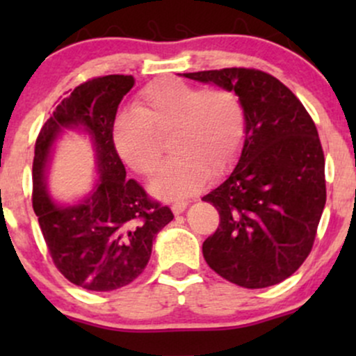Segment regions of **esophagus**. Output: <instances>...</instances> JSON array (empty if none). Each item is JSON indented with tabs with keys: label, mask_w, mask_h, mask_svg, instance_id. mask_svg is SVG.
I'll return each mask as SVG.
<instances>
[{
	"label": "esophagus",
	"mask_w": 356,
	"mask_h": 356,
	"mask_svg": "<svg viewBox=\"0 0 356 356\" xmlns=\"http://www.w3.org/2000/svg\"><path fill=\"white\" fill-rule=\"evenodd\" d=\"M170 209H172V212H174V214H175V216L182 214V212L187 209V202H184V201L174 202V204H172V207H170Z\"/></svg>",
	"instance_id": "1"
}]
</instances>
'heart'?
Here are the masks:
<instances>
[{
    "instance_id": "b5f03b06",
    "label": "heart",
    "mask_w": 356,
    "mask_h": 356,
    "mask_svg": "<svg viewBox=\"0 0 356 356\" xmlns=\"http://www.w3.org/2000/svg\"><path fill=\"white\" fill-rule=\"evenodd\" d=\"M136 110L113 120V147L130 169L152 175L164 150L161 138L169 137L174 157L150 184L159 197L194 194L207 177L226 174L243 150L246 113L241 100L227 90L159 79L142 90Z\"/></svg>"
}]
</instances>
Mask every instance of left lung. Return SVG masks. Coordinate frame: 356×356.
I'll use <instances>...</instances> for the list:
<instances>
[{"mask_svg": "<svg viewBox=\"0 0 356 356\" xmlns=\"http://www.w3.org/2000/svg\"><path fill=\"white\" fill-rule=\"evenodd\" d=\"M239 97L246 137L226 181L202 201L219 211V227L202 244L211 269L257 289L296 271L312 251L325 209V155L314 122L295 93L252 68L184 73Z\"/></svg>", "mask_w": 356, "mask_h": 356, "instance_id": "8db88e82", "label": "left lung"}]
</instances>
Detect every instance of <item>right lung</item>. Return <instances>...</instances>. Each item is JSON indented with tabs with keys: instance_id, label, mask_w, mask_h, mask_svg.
<instances>
[{
	"instance_id": "obj_1",
	"label": "right lung",
	"mask_w": 356,
	"mask_h": 356,
	"mask_svg": "<svg viewBox=\"0 0 356 356\" xmlns=\"http://www.w3.org/2000/svg\"><path fill=\"white\" fill-rule=\"evenodd\" d=\"M132 75L92 79L68 93L44 122L35 144L33 209L58 271L88 291H113L142 275L155 236L174 219L167 206L150 201L125 167L112 140L120 102ZM67 131L90 138L97 184L72 204L56 203L47 186L56 142Z\"/></svg>"
}]
</instances>
